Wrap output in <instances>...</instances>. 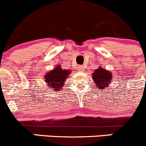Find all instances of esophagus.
I'll return each mask as SVG.
<instances>
[{"label": "esophagus", "mask_w": 146, "mask_h": 146, "mask_svg": "<svg viewBox=\"0 0 146 146\" xmlns=\"http://www.w3.org/2000/svg\"><path fill=\"white\" fill-rule=\"evenodd\" d=\"M78 70L79 72H83L84 71L83 66H78Z\"/></svg>", "instance_id": "esophagus-1"}]
</instances>
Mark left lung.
<instances>
[{"instance_id":"1","label":"left lung","mask_w":146,"mask_h":146,"mask_svg":"<svg viewBox=\"0 0 146 146\" xmlns=\"http://www.w3.org/2000/svg\"><path fill=\"white\" fill-rule=\"evenodd\" d=\"M92 80L95 84V88L98 90H105L110 87V84L112 81V73L110 70L103 68L102 66L94 70L92 74Z\"/></svg>"}]
</instances>
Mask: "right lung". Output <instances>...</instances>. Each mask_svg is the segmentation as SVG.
Returning a JSON list of instances; mask_svg holds the SVG:
<instances>
[{
	"label": "right lung",
	"instance_id": "add662e5",
	"mask_svg": "<svg viewBox=\"0 0 146 146\" xmlns=\"http://www.w3.org/2000/svg\"><path fill=\"white\" fill-rule=\"evenodd\" d=\"M70 73V70L63 69L60 65H57L52 70L46 73L44 76V80L51 90L59 91L63 89L66 80Z\"/></svg>",
	"mask_w": 146,
	"mask_h": 146
}]
</instances>
